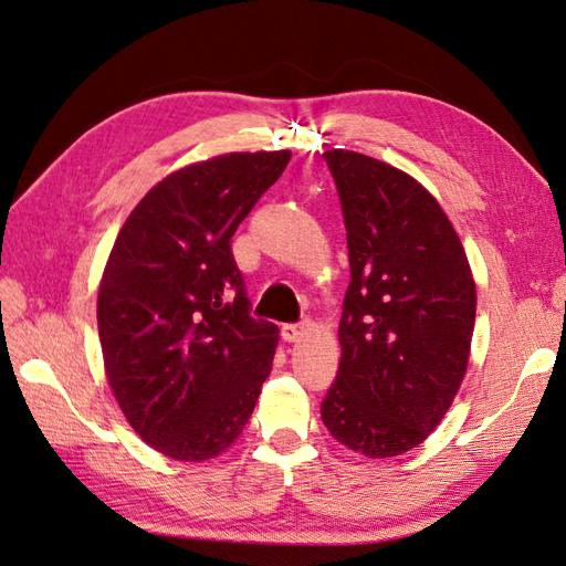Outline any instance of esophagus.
I'll return each instance as SVG.
<instances>
[{
    "instance_id": "esophagus-1",
    "label": "esophagus",
    "mask_w": 566,
    "mask_h": 566,
    "mask_svg": "<svg viewBox=\"0 0 566 566\" xmlns=\"http://www.w3.org/2000/svg\"><path fill=\"white\" fill-rule=\"evenodd\" d=\"M312 331V324L310 322H302V324H285L281 328V336L287 340V343H297L300 338H305Z\"/></svg>"
}]
</instances>
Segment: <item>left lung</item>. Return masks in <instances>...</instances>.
<instances>
[{
  "label": "left lung",
  "instance_id": "8db88e82",
  "mask_svg": "<svg viewBox=\"0 0 566 566\" xmlns=\"http://www.w3.org/2000/svg\"><path fill=\"white\" fill-rule=\"evenodd\" d=\"M324 160L348 230L350 285L322 420L355 453L401 457L430 437L461 389L473 271L459 232L416 177L346 148Z\"/></svg>",
  "mask_w": 566,
  "mask_h": 566
}]
</instances>
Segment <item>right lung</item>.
<instances>
[{
    "mask_svg": "<svg viewBox=\"0 0 566 566\" xmlns=\"http://www.w3.org/2000/svg\"><path fill=\"white\" fill-rule=\"evenodd\" d=\"M291 150L185 165L134 206L98 287L105 377L144 442L203 463L235 444L271 375L279 326L252 319L230 238Z\"/></svg>",
    "mask_w": 566,
    "mask_h": 566,
    "instance_id": "add662e5",
    "label": "right lung"
}]
</instances>
